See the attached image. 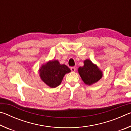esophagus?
<instances>
[{"label": "esophagus", "mask_w": 131, "mask_h": 131, "mask_svg": "<svg viewBox=\"0 0 131 131\" xmlns=\"http://www.w3.org/2000/svg\"><path fill=\"white\" fill-rule=\"evenodd\" d=\"M70 70H72V72H75V70H76V67H71Z\"/></svg>", "instance_id": "obj_1"}]
</instances>
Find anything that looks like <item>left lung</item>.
Returning <instances> with one entry per match:
<instances>
[{
	"mask_svg": "<svg viewBox=\"0 0 131 131\" xmlns=\"http://www.w3.org/2000/svg\"><path fill=\"white\" fill-rule=\"evenodd\" d=\"M84 63V66L80 67L78 71L84 83L90 85L99 81L102 76V72L97 66L90 59H86Z\"/></svg>",
	"mask_w": 131,
	"mask_h": 131,
	"instance_id": "left-lung-1",
	"label": "left lung"
}]
</instances>
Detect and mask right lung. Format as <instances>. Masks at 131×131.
Returning <instances> with one entry per match:
<instances>
[{
	"instance_id": "1",
	"label": "right lung",
	"mask_w": 131,
	"mask_h": 131,
	"mask_svg": "<svg viewBox=\"0 0 131 131\" xmlns=\"http://www.w3.org/2000/svg\"><path fill=\"white\" fill-rule=\"evenodd\" d=\"M40 76L44 83L51 88H55L61 83L66 73L70 72L65 65H61L58 61H50L41 66L39 70Z\"/></svg>"
}]
</instances>
